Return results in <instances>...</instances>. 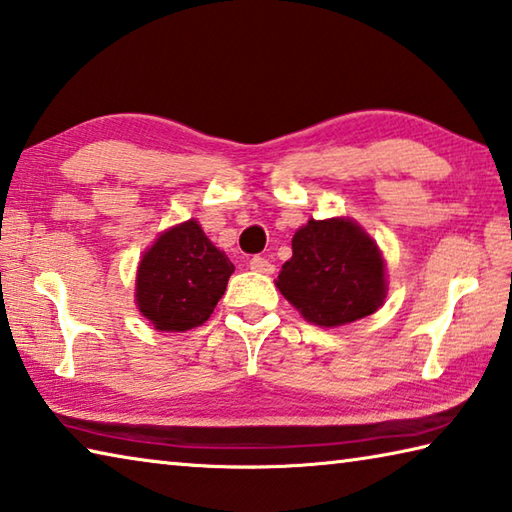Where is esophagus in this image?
Listing matches in <instances>:
<instances>
[{"label": "esophagus", "instance_id": "esophagus-1", "mask_svg": "<svg viewBox=\"0 0 512 512\" xmlns=\"http://www.w3.org/2000/svg\"><path fill=\"white\" fill-rule=\"evenodd\" d=\"M250 268H253L255 273H264V275H271L275 271L273 262H268L266 257H259V255H255L253 259H250Z\"/></svg>", "mask_w": 512, "mask_h": 512}]
</instances>
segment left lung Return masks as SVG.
Listing matches in <instances>:
<instances>
[{"label": "left lung", "instance_id": "obj_1", "mask_svg": "<svg viewBox=\"0 0 512 512\" xmlns=\"http://www.w3.org/2000/svg\"><path fill=\"white\" fill-rule=\"evenodd\" d=\"M291 246L293 257L282 266L275 286L304 320L342 327L383 306L385 259L356 221L309 219Z\"/></svg>", "mask_w": 512, "mask_h": 512}]
</instances>
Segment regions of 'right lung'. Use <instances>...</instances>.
Listing matches in <instances>:
<instances>
[{"label":"right lung","instance_id":"add662e5","mask_svg":"<svg viewBox=\"0 0 512 512\" xmlns=\"http://www.w3.org/2000/svg\"><path fill=\"white\" fill-rule=\"evenodd\" d=\"M235 271L199 221L165 230L138 264L136 304L154 329L188 331L210 318Z\"/></svg>","mask_w":512,"mask_h":512}]
</instances>
